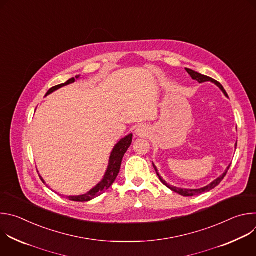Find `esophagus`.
<instances>
[{
    "label": "esophagus",
    "mask_w": 256,
    "mask_h": 256,
    "mask_svg": "<svg viewBox=\"0 0 256 256\" xmlns=\"http://www.w3.org/2000/svg\"><path fill=\"white\" fill-rule=\"evenodd\" d=\"M148 132H149V130L146 126H138V128L136 130V134L140 136H146L148 134Z\"/></svg>",
    "instance_id": "34e87169"
}]
</instances>
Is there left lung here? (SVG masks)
Wrapping results in <instances>:
<instances>
[{
  "instance_id": "left-lung-1",
  "label": "left lung",
  "mask_w": 256,
  "mask_h": 256,
  "mask_svg": "<svg viewBox=\"0 0 256 256\" xmlns=\"http://www.w3.org/2000/svg\"><path fill=\"white\" fill-rule=\"evenodd\" d=\"M186 72H188V74L190 75V77H192L194 80H196L198 83H204V82L210 81V82H212L214 84H216L218 88H220V89L223 91V93L228 97V94H227V92L225 91L224 87H223L220 83H218V81H216V80H214V79H212V78H210V77H208V76L202 75V74H200V72H194V70H190V68H186ZM235 147H237V142H236V144H235ZM153 166H154V168H155V170H156V172H157V175H158V177H159V179H160V181L162 182V184H163L164 186H167L169 190H171L172 192H177L178 194L184 196H198V194H200L206 192H210V190L214 188L216 186H218V184H221V181L224 179V177L226 176V174H227V172H228V170H229V168H230V165H229L228 168L226 169V171H225L221 176H218L216 180H214V181L212 182V184H210L208 186H204V188H198V190H186V188H178L169 186V184H167V182H166L165 180H163L162 177L159 175L157 167H156L154 164H153Z\"/></svg>"
}]
</instances>
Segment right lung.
<instances>
[{"label":"right lung","mask_w":256,"mask_h":256,"mask_svg":"<svg viewBox=\"0 0 256 256\" xmlns=\"http://www.w3.org/2000/svg\"><path fill=\"white\" fill-rule=\"evenodd\" d=\"M80 78V75L76 76V78H72L70 80H68L66 83L64 84H60V85H56L52 88H50L46 95L52 93L54 91L64 87V86H66L68 84H72L74 83L77 79ZM132 134H130L128 136H124V138H122L116 146L114 148L110 154V157H109V163H108V167H107V170L104 174V177L102 178V180L99 182V184L93 188L90 192H88L87 194H82V196H68V198L70 200H72V202H88V200H91L97 196H99L100 194H104L109 188H110L112 186V184L114 182V180L116 179L118 173H120V165H122V158L126 154V152L128 151V149L130 148V146L132 144ZM40 179L42 180L44 184H46L44 180L42 179V176H40Z\"/></svg>","instance_id":"right-lung-1"}]
</instances>
